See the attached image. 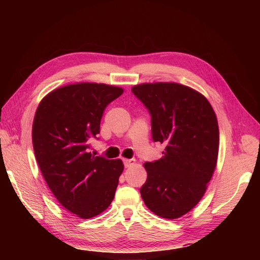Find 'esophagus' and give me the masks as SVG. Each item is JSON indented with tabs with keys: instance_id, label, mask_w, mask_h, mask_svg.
I'll return each instance as SVG.
<instances>
[{
	"instance_id": "1",
	"label": "esophagus",
	"mask_w": 260,
	"mask_h": 260,
	"mask_svg": "<svg viewBox=\"0 0 260 260\" xmlns=\"http://www.w3.org/2000/svg\"><path fill=\"white\" fill-rule=\"evenodd\" d=\"M134 163H135V159H133V158H124V165H125V168H129V167H132V165H134Z\"/></svg>"
}]
</instances>
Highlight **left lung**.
<instances>
[{
  "label": "left lung",
  "instance_id": "left-lung-1",
  "mask_svg": "<svg viewBox=\"0 0 260 260\" xmlns=\"http://www.w3.org/2000/svg\"><path fill=\"white\" fill-rule=\"evenodd\" d=\"M151 114L153 141L165 146L163 156L146 162L141 196L158 217L176 219L201 200L218 159L219 127L208 99L176 82L132 88Z\"/></svg>",
  "mask_w": 260,
  "mask_h": 260
}]
</instances>
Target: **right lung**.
Here are the masks:
<instances>
[{"label": "right lung", "mask_w": 260, "mask_h": 260, "mask_svg": "<svg viewBox=\"0 0 260 260\" xmlns=\"http://www.w3.org/2000/svg\"><path fill=\"white\" fill-rule=\"evenodd\" d=\"M123 91L95 82L67 85L49 92L37 108L32 143L39 168L57 200L79 218L109 207L124 170L121 159L89 152L105 108Z\"/></svg>", "instance_id": "right-lung-1"}]
</instances>
